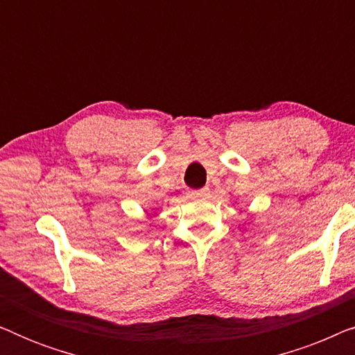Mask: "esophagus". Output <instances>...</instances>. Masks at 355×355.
<instances>
[{
  "instance_id": "obj_1",
  "label": "esophagus",
  "mask_w": 355,
  "mask_h": 355,
  "mask_svg": "<svg viewBox=\"0 0 355 355\" xmlns=\"http://www.w3.org/2000/svg\"><path fill=\"white\" fill-rule=\"evenodd\" d=\"M192 193L196 197H207L208 196V187H203V189H198V191H192Z\"/></svg>"
}]
</instances>
